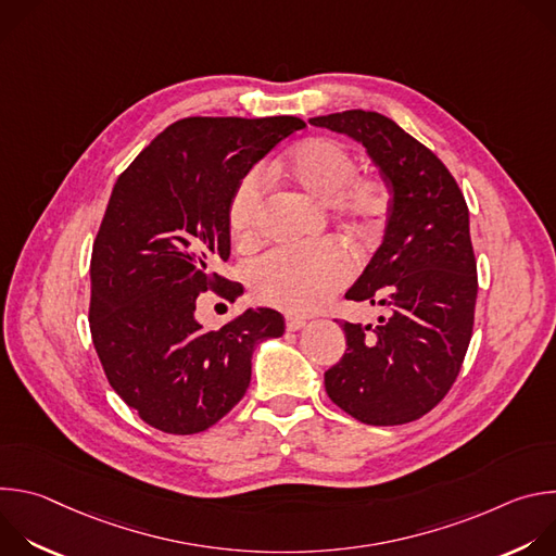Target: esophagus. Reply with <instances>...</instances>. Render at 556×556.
I'll use <instances>...</instances> for the list:
<instances>
[{"label": "esophagus", "mask_w": 556, "mask_h": 556, "mask_svg": "<svg viewBox=\"0 0 556 556\" xmlns=\"http://www.w3.org/2000/svg\"><path fill=\"white\" fill-rule=\"evenodd\" d=\"M301 328H305V321L301 319V316H286V330L288 332H299Z\"/></svg>", "instance_id": "1"}]
</instances>
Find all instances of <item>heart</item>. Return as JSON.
<instances>
[{
  "label": "heart",
  "instance_id": "heart-1",
  "mask_svg": "<svg viewBox=\"0 0 556 556\" xmlns=\"http://www.w3.org/2000/svg\"><path fill=\"white\" fill-rule=\"evenodd\" d=\"M281 169L309 195L332 200L339 215L361 232H374L387 208L389 189L374 174L356 172L352 151L328 136H312L294 144ZM264 176L247 174L232 191L228 204V230L237 244H251L257 237ZM356 260L339 240L309 247L277 249L251 268L253 294L268 305L288 312L321 307L354 277Z\"/></svg>",
  "mask_w": 556,
  "mask_h": 556
}]
</instances>
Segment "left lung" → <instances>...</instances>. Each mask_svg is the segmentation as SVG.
I'll use <instances>...</instances> for the list:
<instances>
[{
    "label": "left lung",
    "mask_w": 556,
    "mask_h": 556,
    "mask_svg": "<svg viewBox=\"0 0 556 556\" xmlns=\"http://www.w3.org/2000/svg\"><path fill=\"white\" fill-rule=\"evenodd\" d=\"M309 123L363 142L391 191L384 240L345 294L382 314L376 326L339 321L348 350L326 371V391L365 425L414 422L448 393L472 337L478 262L466 200L440 157L378 112Z\"/></svg>",
    "instance_id": "8db88e82"
}]
</instances>
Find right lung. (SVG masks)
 <instances>
[{
    "label": "right lung",
    "mask_w": 556,
    "mask_h": 556,
    "mask_svg": "<svg viewBox=\"0 0 556 556\" xmlns=\"http://www.w3.org/2000/svg\"><path fill=\"white\" fill-rule=\"evenodd\" d=\"M303 127L296 116L182 118L112 189L90 262V332L112 389L157 431L193 435L219 422L244 399L255 345L286 330L270 307L204 330L195 305L206 290L240 294L213 270L230 255L232 191Z\"/></svg>",
    "instance_id": "obj_1"
}]
</instances>
